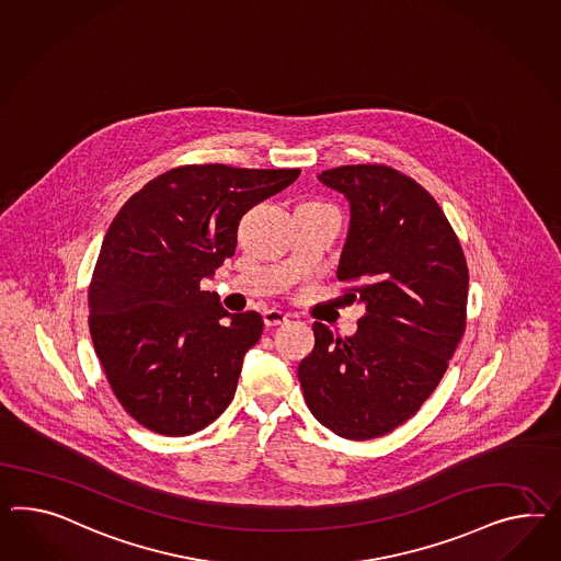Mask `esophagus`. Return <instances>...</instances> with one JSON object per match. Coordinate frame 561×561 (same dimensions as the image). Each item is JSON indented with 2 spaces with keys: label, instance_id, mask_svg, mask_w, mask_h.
Segmentation results:
<instances>
[{
  "label": "esophagus",
  "instance_id": "esophagus-1",
  "mask_svg": "<svg viewBox=\"0 0 561 561\" xmlns=\"http://www.w3.org/2000/svg\"><path fill=\"white\" fill-rule=\"evenodd\" d=\"M288 319V312L277 310V308H272V310H265V312H263V320H265V324H267V327H279V324H286Z\"/></svg>",
  "mask_w": 561,
  "mask_h": 561
}]
</instances>
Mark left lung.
<instances>
[{"label": "left lung", "instance_id": "left-lung-1", "mask_svg": "<svg viewBox=\"0 0 561 561\" xmlns=\"http://www.w3.org/2000/svg\"><path fill=\"white\" fill-rule=\"evenodd\" d=\"M319 180L347 197L336 277L365 314L345 339L314 322L298 379L320 424L345 439H376L439 386L466 331L470 273L439 204L414 180L386 165L334 167Z\"/></svg>", "mask_w": 561, "mask_h": 561}]
</instances>
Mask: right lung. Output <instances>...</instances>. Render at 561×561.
I'll list each match as a JSON object with an SVG mask.
<instances>
[{"label": "right lung", "instance_id": "1", "mask_svg": "<svg viewBox=\"0 0 561 561\" xmlns=\"http://www.w3.org/2000/svg\"><path fill=\"white\" fill-rule=\"evenodd\" d=\"M300 169L183 165L147 183L107 228L90 284V333L112 392L167 437L214 423L234 398L259 312L230 314L199 282L234 255L237 228Z\"/></svg>", "mask_w": 561, "mask_h": 561}]
</instances>
